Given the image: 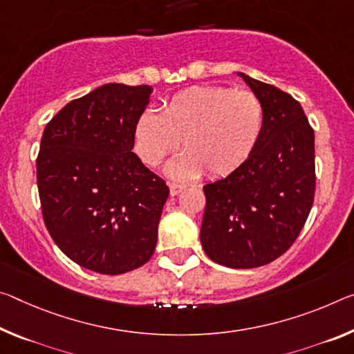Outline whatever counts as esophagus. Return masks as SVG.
Masks as SVG:
<instances>
[{"label":"esophagus","instance_id":"esophagus-1","mask_svg":"<svg viewBox=\"0 0 354 354\" xmlns=\"http://www.w3.org/2000/svg\"><path fill=\"white\" fill-rule=\"evenodd\" d=\"M168 186H170V195H173V197H175V195H178L184 189L183 184H178V183H170Z\"/></svg>","mask_w":354,"mask_h":354}]
</instances>
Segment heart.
Returning a JSON list of instances; mask_svg holds the SVG:
<instances>
[{"instance_id":"1","label":"heart","mask_w":354,"mask_h":354,"mask_svg":"<svg viewBox=\"0 0 354 354\" xmlns=\"http://www.w3.org/2000/svg\"><path fill=\"white\" fill-rule=\"evenodd\" d=\"M265 126L263 105L254 93L225 86H194L178 93L160 115L145 111L133 129V149L143 164L159 167L184 151L168 173L179 179L225 178L254 153Z\"/></svg>"}]
</instances>
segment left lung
<instances>
[{"label": "left lung", "instance_id": "obj_1", "mask_svg": "<svg viewBox=\"0 0 354 354\" xmlns=\"http://www.w3.org/2000/svg\"><path fill=\"white\" fill-rule=\"evenodd\" d=\"M239 75L260 99L265 126L249 160L203 187L200 239L212 261L248 269L274 261L299 236L315 197V136L295 97Z\"/></svg>", "mask_w": 354, "mask_h": 354}]
</instances>
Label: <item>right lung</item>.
<instances>
[{
	"label": "right lung",
	"mask_w": 354,
	"mask_h": 354,
	"mask_svg": "<svg viewBox=\"0 0 354 354\" xmlns=\"http://www.w3.org/2000/svg\"><path fill=\"white\" fill-rule=\"evenodd\" d=\"M153 88L109 83L71 100L44 129L37 189L50 236L100 274L143 266L170 194L132 153L133 129Z\"/></svg>",
	"instance_id": "add662e5"
}]
</instances>
